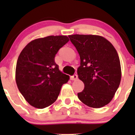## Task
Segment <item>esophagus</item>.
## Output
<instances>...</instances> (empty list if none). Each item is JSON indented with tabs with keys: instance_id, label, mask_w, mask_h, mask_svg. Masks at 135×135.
Wrapping results in <instances>:
<instances>
[{
	"instance_id": "esophagus-1",
	"label": "esophagus",
	"mask_w": 135,
	"mask_h": 135,
	"mask_svg": "<svg viewBox=\"0 0 135 135\" xmlns=\"http://www.w3.org/2000/svg\"><path fill=\"white\" fill-rule=\"evenodd\" d=\"M77 79H78V76L76 75V74H74V75L70 76V80H73V81H74V80H76Z\"/></svg>"
}]
</instances>
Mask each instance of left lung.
<instances>
[{
	"instance_id": "1",
	"label": "left lung",
	"mask_w": 135,
	"mask_h": 135,
	"mask_svg": "<svg viewBox=\"0 0 135 135\" xmlns=\"http://www.w3.org/2000/svg\"><path fill=\"white\" fill-rule=\"evenodd\" d=\"M69 37L80 55L78 78L84 89L78 93L85 105L101 108L112 100L122 78L120 61L115 47L99 35H73Z\"/></svg>"
}]
</instances>
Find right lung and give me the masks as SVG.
I'll return each instance as SVG.
<instances>
[{
	"label": "right lung",
	"mask_w": 135,
	"mask_h": 135,
	"mask_svg": "<svg viewBox=\"0 0 135 135\" xmlns=\"http://www.w3.org/2000/svg\"><path fill=\"white\" fill-rule=\"evenodd\" d=\"M69 41L66 36L35 39L23 49L17 59L16 81L20 93L30 105L44 108L57 99L61 88L69 80L55 63V56Z\"/></svg>",
	"instance_id": "add662e5"
}]
</instances>
